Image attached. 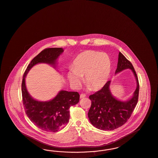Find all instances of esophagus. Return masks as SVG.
I'll return each mask as SVG.
<instances>
[{
  "instance_id": "obj_1",
  "label": "esophagus",
  "mask_w": 158,
  "mask_h": 158,
  "mask_svg": "<svg viewBox=\"0 0 158 158\" xmlns=\"http://www.w3.org/2000/svg\"><path fill=\"white\" fill-rule=\"evenodd\" d=\"M86 96L85 94H81V95H80V98L81 99H82V98H85V97H86Z\"/></svg>"
}]
</instances>
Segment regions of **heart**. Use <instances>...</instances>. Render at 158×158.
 <instances>
[{
    "instance_id": "b5f03b06",
    "label": "heart",
    "mask_w": 158,
    "mask_h": 158,
    "mask_svg": "<svg viewBox=\"0 0 158 158\" xmlns=\"http://www.w3.org/2000/svg\"><path fill=\"white\" fill-rule=\"evenodd\" d=\"M112 62L107 53L98 51H86L79 54L73 60L72 70L68 73L70 85L78 88L84 76L85 82L95 90L102 88L110 73Z\"/></svg>"
}]
</instances>
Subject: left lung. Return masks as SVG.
Instances as JSON below:
<instances>
[{
  "mask_svg": "<svg viewBox=\"0 0 158 158\" xmlns=\"http://www.w3.org/2000/svg\"><path fill=\"white\" fill-rule=\"evenodd\" d=\"M127 69L132 70L136 81V88L130 99L121 101L114 98L109 88L111 81L107 82L100 90L89 96L92 104L88 118L95 127L103 131L114 130L124 125L130 118L138 101L139 81L132 64L119 52L115 74Z\"/></svg>",
  "mask_w": 158,
  "mask_h": 158,
  "instance_id": "8db88e82",
  "label": "left lung"
}]
</instances>
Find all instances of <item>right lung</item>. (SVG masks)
<instances>
[{
    "instance_id": "1",
    "label": "right lung",
    "mask_w": 158,
    "mask_h": 158,
    "mask_svg": "<svg viewBox=\"0 0 158 158\" xmlns=\"http://www.w3.org/2000/svg\"><path fill=\"white\" fill-rule=\"evenodd\" d=\"M61 48H47L35 57L27 66L22 83V101L27 117L38 127L49 132H56L69 120V108L79 101L77 92L60 90L51 101H39L33 99L26 87L25 77L33 66L47 63L56 67L57 59L63 52Z\"/></svg>"
}]
</instances>
